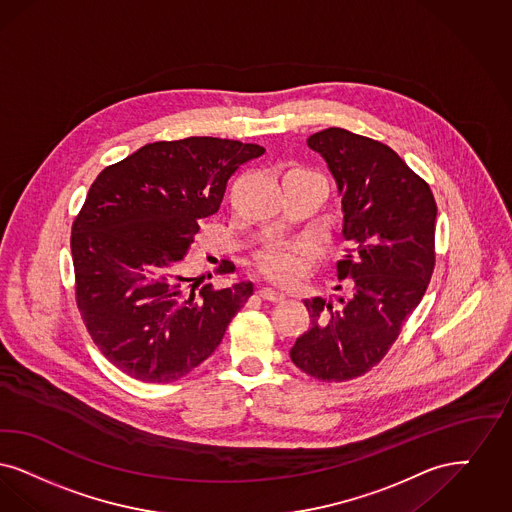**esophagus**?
<instances>
[{
    "mask_svg": "<svg viewBox=\"0 0 512 512\" xmlns=\"http://www.w3.org/2000/svg\"><path fill=\"white\" fill-rule=\"evenodd\" d=\"M258 294H260V298H264L267 302H283L287 296L283 294V292H279V290L269 289V287H264V289L258 290Z\"/></svg>",
    "mask_w": 512,
    "mask_h": 512,
    "instance_id": "1",
    "label": "esophagus"
}]
</instances>
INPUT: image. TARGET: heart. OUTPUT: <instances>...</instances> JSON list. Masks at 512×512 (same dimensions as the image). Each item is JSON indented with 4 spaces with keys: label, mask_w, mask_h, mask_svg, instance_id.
Masks as SVG:
<instances>
[{
    "label": "heart",
    "mask_w": 512,
    "mask_h": 512,
    "mask_svg": "<svg viewBox=\"0 0 512 512\" xmlns=\"http://www.w3.org/2000/svg\"><path fill=\"white\" fill-rule=\"evenodd\" d=\"M312 258V246L306 243H273L256 256V266L267 279L290 285L306 273Z\"/></svg>",
    "instance_id": "obj_1"
}]
</instances>
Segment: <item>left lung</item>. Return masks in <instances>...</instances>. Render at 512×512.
<instances>
[{
    "label": "left lung",
    "mask_w": 512,
    "mask_h": 512,
    "mask_svg": "<svg viewBox=\"0 0 512 512\" xmlns=\"http://www.w3.org/2000/svg\"><path fill=\"white\" fill-rule=\"evenodd\" d=\"M308 147L325 158L342 195L348 248L336 275L350 281L336 304L304 300L312 327L290 359L317 380L344 382L380 363L423 300L436 264L438 208L428 183L380 141L327 128L310 135Z\"/></svg>",
    "instance_id": "left-lung-1"
}]
</instances>
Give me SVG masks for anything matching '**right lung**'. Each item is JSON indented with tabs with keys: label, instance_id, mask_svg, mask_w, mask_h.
I'll use <instances>...</instances> for the list:
<instances>
[{
	"label": "right lung",
	"instance_id": "1",
	"mask_svg": "<svg viewBox=\"0 0 512 512\" xmlns=\"http://www.w3.org/2000/svg\"><path fill=\"white\" fill-rule=\"evenodd\" d=\"M266 153L220 137L156 141L107 166L72 223L76 304L91 340L122 373L172 382L220 346L252 296L183 275L199 222L218 212L227 179ZM220 273L235 266L223 262Z\"/></svg>",
	"mask_w": 512,
	"mask_h": 512
}]
</instances>
